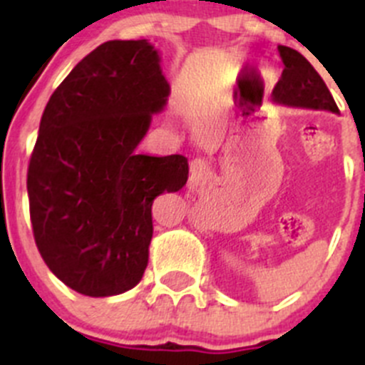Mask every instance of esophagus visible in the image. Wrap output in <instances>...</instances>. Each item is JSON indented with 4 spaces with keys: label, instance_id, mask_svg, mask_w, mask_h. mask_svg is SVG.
Segmentation results:
<instances>
[{
    "label": "esophagus",
    "instance_id": "esophagus-1",
    "mask_svg": "<svg viewBox=\"0 0 365 365\" xmlns=\"http://www.w3.org/2000/svg\"><path fill=\"white\" fill-rule=\"evenodd\" d=\"M206 173H208V164L205 160L196 159L190 162V182L200 183L206 176Z\"/></svg>",
    "mask_w": 365,
    "mask_h": 365
}]
</instances>
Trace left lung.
Listing matches in <instances>:
<instances>
[{
  "mask_svg": "<svg viewBox=\"0 0 365 365\" xmlns=\"http://www.w3.org/2000/svg\"><path fill=\"white\" fill-rule=\"evenodd\" d=\"M279 54L284 63V70L274 88L275 102L293 108L339 113L325 81L298 51L279 46Z\"/></svg>",
  "mask_w": 365,
  "mask_h": 365,
  "instance_id": "8db88e82",
  "label": "left lung"
}]
</instances>
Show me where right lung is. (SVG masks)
Returning <instances> with one entry per match:
<instances>
[{"instance_id": "1", "label": "right lung", "mask_w": 365, "mask_h": 365, "mask_svg": "<svg viewBox=\"0 0 365 365\" xmlns=\"http://www.w3.org/2000/svg\"><path fill=\"white\" fill-rule=\"evenodd\" d=\"M148 40H109L54 90L28 165L33 237L73 292L113 297L141 281L152 205L189 178L183 155H135L169 84Z\"/></svg>"}]
</instances>
